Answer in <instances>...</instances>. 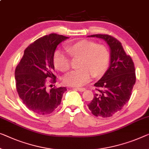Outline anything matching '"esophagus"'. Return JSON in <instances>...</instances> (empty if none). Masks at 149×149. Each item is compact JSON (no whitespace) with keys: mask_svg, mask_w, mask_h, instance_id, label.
Wrapping results in <instances>:
<instances>
[{"mask_svg":"<svg viewBox=\"0 0 149 149\" xmlns=\"http://www.w3.org/2000/svg\"><path fill=\"white\" fill-rule=\"evenodd\" d=\"M76 89L78 91H79V92H84V91L86 90V88H77Z\"/></svg>","mask_w":149,"mask_h":149,"instance_id":"obj_1","label":"esophagus"}]
</instances>
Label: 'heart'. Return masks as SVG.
Here are the masks:
<instances>
[{"instance_id":"obj_1","label":"heart","mask_w":149,"mask_h":149,"mask_svg":"<svg viewBox=\"0 0 149 149\" xmlns=\"http://www.w3.org/2000/svg\"><path fill=\"white\" fill-rule=\"evenodd\" d=\"M65 49L73 59H79L78 66L81 68L65 75L63 81L68 86L79 87L90 81L92 75L100 77L107 70L110 55L105 45L83 39L69 45ZM53 61L55 68L58 70L66 72L70 70V57L60 50L55 52Z\"/></svg>"}]
</instances>
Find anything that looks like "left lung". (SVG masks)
<instances>
[{
  "mask_svg": "<svg viewBox=\"0 0 149 149\" xmlns=\"http://www.w3.org/2000/svg\"><path fill=\"white\" fill-rule=\"evenodd\" d=\"M88 37L104 39L110 49V66L102 78L94 84L96 92L88 106L94 116L110 117L120 110L130 100L136 82L134 65L116 38L101 34Z\"/></svg>",
  "mask_w": 149,
  "mask_h": 149,
  "instance_id": "1",
  "label": "left lung"
}]
</instances>
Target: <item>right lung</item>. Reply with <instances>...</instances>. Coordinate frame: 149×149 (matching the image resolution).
Wrapping results in <instances>:
<instances>
[{"mask_svg": "<svg viewBox=\"0 0 149 149\" xmlns=\"http://www.w3.org/2000/svg\"><path fill=\"white\" fill-rule=\"evenodd\" d=\"M69 37L52 33L29 45L15 70L18 94L30 110L38 114L53 112L61 104L65 87L46 88L47 78L56 82L53 57L57 46ZM52 86V85H50Z\"/></svg>", "mask_w": 149, "mask_h": 149, "instance_id": "1", "label": "right lung"}]
</instances>
